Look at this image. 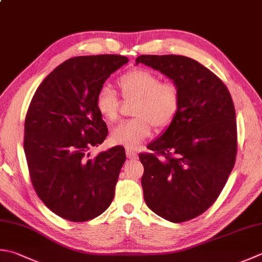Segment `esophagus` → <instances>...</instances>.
I'll list each match as a JSON object with an SVG mask.
<instances>
[{
    "label": "esophagus",
    "mask_w": 262,
    "mask_h": 262,
    "mask_svg": "<svg viewBox=\"0 0 262 262\" xmlns=\"http://www.w3.org/2000/svg\"><path fill=\"white\" fill-rule=\"evenodd\" d=\"M126 156L128 159H136L137 153L134 150H130V148H126Z\"/></svg>",
    "instance_id": "34e87169"
}]
</instances>
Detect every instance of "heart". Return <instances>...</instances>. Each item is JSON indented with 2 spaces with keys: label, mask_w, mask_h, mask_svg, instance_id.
<instances>
[{
  "label": "heart",
  "mask_w": 262,
  "mask_h": 262,
  "mask_svg": "<svg viewBox=\"0 0 262 262\" xmlns=\"http://www.w3.org/2000/svg\"><path fill=\"white\" fill-rule=\"evenodd\" d=\"M122 99L134 102L130 116L111 130L110 141L116 145L135 148L151 135L152 126L157 130L166 129L172 124L181 109L182 94L172 80H163L147 69H133L118 78ZM95 106L106 122L119 118L120 101L110 86L100 87L95 96Z\"/></svg>",
  "instance_id": "obj_1"
}]
</instances>
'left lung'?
Segmentation results:
<instances>
[{
  "label": "left lung",
  "mask_w": 262,
  "mask_h": 262,
  "mask_svg": "<svg viewBox=\"0 0 262 262\" xmlns=\"http://www.w3.org/2000/svg\"><path fill=\"white\" fill-rule=\"evenodd\" d=\"M179 86L176 119L140 153L142 187L147 207L171 223L195 218L212 206L232 172L237 128L232 96L223 80L183 55H140Z\"/></svg>",
  "instance_id": "obj_1"
}]
</instances>
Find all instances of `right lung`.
I'll use <instances>...</instances> for the list:
<instances>
[{
    "label": "right lung",
    "instance_id": "1",
    "mask_svg": "<svg viewBox=\"0 0 262 262\" xmlns=\"http://www.w3.org/2000/svg\"><path fill=\"white\" fill-rule=\"evenodd\" d=\"M128 62L118 54L75 56L40 83L25 119L24 148L38 198L70 222H89L109 208L126 160L111 147L91 159L107 135L95 96L109 76Z\"/></svg>",
    "mask_w": 262,
    "mask_h": 262
}]
</instances>
